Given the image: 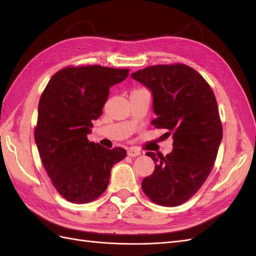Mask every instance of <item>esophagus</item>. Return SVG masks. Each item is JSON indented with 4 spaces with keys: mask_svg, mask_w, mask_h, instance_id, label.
<instances>
[{
    "mask_svg": "<svg viewBox=\"0 0 256 256\" xmlns=\"http://www.w3.org/2000/svg\"><path fill=\"white\" fill-rule=\"evenodd\" d=\"M128 155L131 156V157L140 156V155H142V152L136 150V148H130V150H128Z\"/></svg>",
    "mask_w": 256,
    "mask_h": 256,
    "instance_id": "esophagus-1",
    "label": "esophagus"
}]
</instances>
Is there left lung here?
<instances>
[{
	"instance_id": "8db88e82",
	"label": "left lung",
	"mask_w": 256,
	"mask_h": 256,
	"mask_svg": "<svg viewBox=\"0 0 256 256\" xmlns=\"http://www.w3.org/2000/svg\"><path fill=\"white\" fill-rule=\"evenodd\" d=\"M132 78L153 96L152 124L174 140L166 156L146 153L156 165L142 189L157 204L179 206L202 186L218 154L222 125L214 94L202 76L182 64L150 66Z\"/></svg>"
}]
</instances>
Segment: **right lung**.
I'll use <instances>...</instances> for the list:
<instances>
[{
	"mask_svg": "<svg viewBox=\"0 0 256 256\" xmlns=\"http://www.w3.org/2000/svg\"><path fill=\"white\" fill-rule=\"evenodd\" d=\"M128 76V69L67 67L52 76L42 92L35 142L54 187L70 202L100 197L111 168L126 157L124 148H106L86 135L102 114L111 86Z\"/></svg>",
	"mask_w": 256,
	"mask_h": 256,
	"instance_id": "obj_1",
	"label": "right lung"
}]
</instances>
